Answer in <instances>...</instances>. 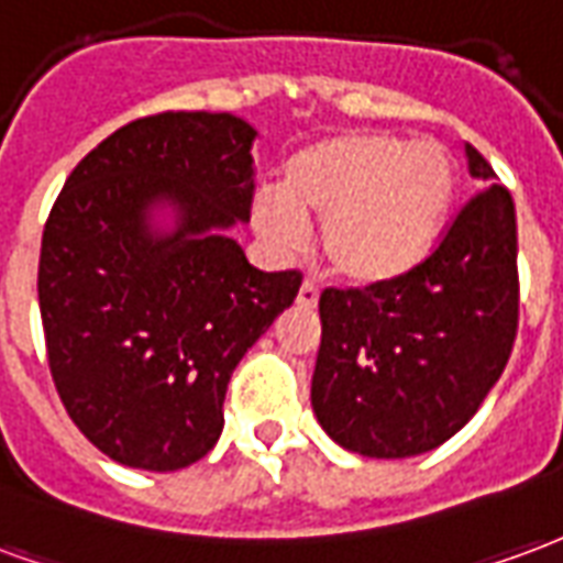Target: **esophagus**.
I'll return each mask as SVG.
<instances>
[{"mask_svg": "<svg viewBox=\"0 0 563 563\" xmlns=\"http://www.w3.org/2000/svg\"><path fill=\"white\" fill-rule=\"evenodd\" d=\"M318 297H321V290L306 282V285L299 287L297 306H299V309H314V306H318Z\"/></svg>", "mask_w": 563, "mask_h": 563, "instance_id": "34e87169", "label": "esophagus"}]
</instances>
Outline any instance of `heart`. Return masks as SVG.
<instances>
[{
  "instance_id": "heart-1",
  "label": "heart",
  "mask_w": 563,
  "mask_h": 563,
  "mask_svg": "<svg viewBox=\"0 0 563 563\" xmlns=\"http://www.w3.org/2000/svg\"><path fill=\"white\" fill-rule=\"evenodd\" d=\"M455 179L444 143L342 131L294 152L282 167V188L254 191L252 228L269 252L290 257L309 245V219H321L323 254L344 282L389 285L432 257Z\"/></svg>"
}]
</instances>
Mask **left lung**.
<instances>
[{
	"instance_id": "left-lung-1",
	"label": "left lung",
	"mask_w": 563,
	"mask_h": 563,
	"mask_svg": "<svg viewBox=\"0 0 563 563\" xmlns=\"http://www.w3.org/2000/svg\"><path fill=\"white\" fill-rule=\"evenodd\" d=\"M467 170L489 186L411 276L323 290L311 408L351 453L408 459L465 426L507 366L519 321L516 207L465 143Z\"/></svg>"
}]
</instances>
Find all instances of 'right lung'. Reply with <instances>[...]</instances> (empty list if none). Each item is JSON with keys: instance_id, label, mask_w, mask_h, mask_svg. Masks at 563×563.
Listing matches in <instances>:
<instances>
[{"instance_id": "add662e5", "label": "right lung", "mask_w": 563, "mask_h": 563, "mask_svg": "<svg viewBox=\"0 0 563 563\" xmlns=\"http://www.w3.org/2000/svg\"><path fill=\"white\" fill-rule=\"evenodd\" d=\"M254 137L233 113L134 119L53 203L38 261L53 384L119 465L203 459L233 368L297 299L299 273H261L231 236L252 209Z\"/></svg>"}]
</instances>
